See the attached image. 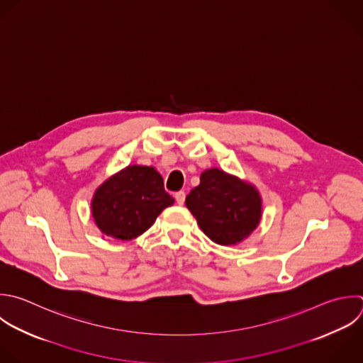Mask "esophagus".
Masks as SVG:
<instances>
[{
  "mask_svg": "<svg viewBox=\"0 0 363 363\" xmlns=\"http://www.w3.org/2000/svg\"><path fill=\"white\" fill-rule=\"evenodd\" d=\"M174 199H176V201H177V204H183L184 203V200H186V193L184 191H177L176 194H174Z\"/></svg>",
  "mask_w": 363,
  "mask_h": 363,
  "instance_id": "obj_1",
  "label": "esophagus"
}]
</instances>
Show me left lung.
<instances>
[{
    "label": "left lung",
    "instance_id": "left-lung-1",
    "mask_svg": "<svg viewBox=\"0 0 363 363\" xmlns=\"http://www.w3.org/2000/svg\"><path fill=\"white\" fill-rule=\"evenodd\" d=\"M186 206L203 233L220 245L245 240L259 224L262 211L261 196L252 184L218 169L201 173Z\"/></svg>",
    "mask_w": 363,
    "mask_h": 363
}]
</instances>
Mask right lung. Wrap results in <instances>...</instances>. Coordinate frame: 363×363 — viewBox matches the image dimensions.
<instances>
[{"label":"right lung","instance_id":"right-lung-1","mask_svg":"<svg viewBox=\"0 0 363 363\" xmlns=\"http://www.w3.org/2000/svg\"><path fill=\"white\" fill-rule=\"evenodd\" d=\"M173 203L155 167L133 164L98 187L92 199V216L104 234L129 241L149 230Z\"/></svg>","mask_w":363,"mask_h":363}]
</instances>
